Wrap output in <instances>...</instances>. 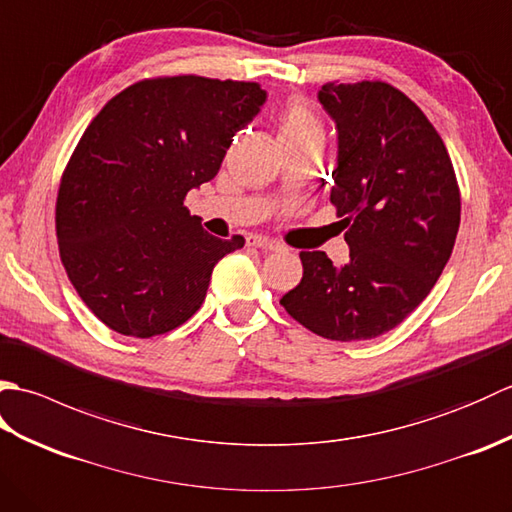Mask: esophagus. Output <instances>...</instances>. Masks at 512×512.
I'll list each match as a JSON object with an SVG mask.
<instances>
[{
  "mask_svg": "<svg viewBox=\"0 0 512 512\" xmlns=\"http://www.w3.org/2000/svg\"><path fill=\"white\" fill-rule=\"evenodd\" d=\"M246 244L262 248V250H279L281 248L279 242H275V239H270V237H264V235H248Z\"/></svg>",
  "mask_w": 512,
  "mask_h": 512,
  "instance_id": "1",
  "label": "esophagus"
}]
</instances>
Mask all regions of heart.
<instances>
[{
  "instance_id": "b5f03b06",
  "label": "heart",
  "mask_w": 512,
  "mask_h": 512,
  "mask_svg": "<svg viewBox=\"0 0 512 512\" xmlns=\"http://www.w3.org/2000/svg\"><path fill=\"white\" fill-rule=\"evenodd\" d=\"M319 118L303 101H292L281 112L279 118V134L281 136H306V134H321Z\"/></svg>"
}]
</instances>
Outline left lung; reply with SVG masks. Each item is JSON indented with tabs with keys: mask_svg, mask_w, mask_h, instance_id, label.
I'll return each instance as SVG.
<instances>
[{
	"mask_svg": "<svg viewBox=\"0 0 512 512\" xmlns=\"http://www.w3.org/2000/svg\"><path fill=\"white\" fill-rule=\"evenodd\" d=\"M317 96L336 125L330 202L347 226L350 262L303 250V277L281 306L323 339H376L420 306L447 266L458 180L436 127L400 90L328 83Z\"/></svg>",
	"mask_w": 512,
	"mask_h": 512,
	"instance_id": "left-lung-1",
	"label": "left lung"
}]
</instances>
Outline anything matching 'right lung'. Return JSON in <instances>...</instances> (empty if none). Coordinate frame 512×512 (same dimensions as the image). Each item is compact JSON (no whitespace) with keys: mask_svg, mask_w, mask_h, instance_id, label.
Instances as JSON below:
<instances>
[{"mask_svg":"<svg viewBox=\"0 0 512 512\" xmlns=\"http://www.w3.org/2000/svg\"><path fill=\"white\" fill-rule=\"evenodd\" d=\"M257 83L165 76L96 114L63 171L57 239L72 286L118 334L149 339L200 310L215 264L244 237L209 235L184 198L220 171L262 112Z\"/></svg>","mask_w":512,"mask_h":512,"instance_id":"right-lung-1","label":"right lung"}]
</instances>
